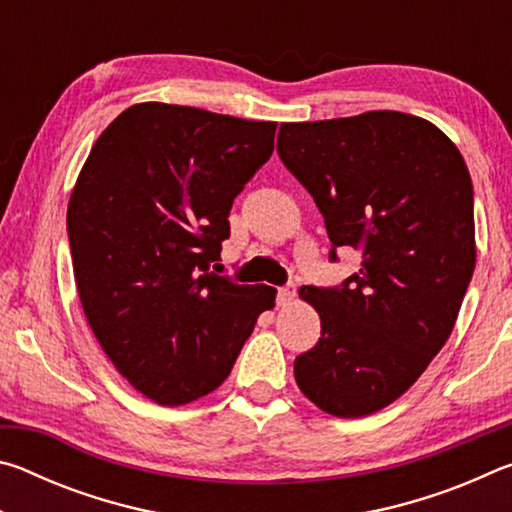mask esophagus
I'll return each instance as SVG.
<instances>
[{
	"label": "esophagus",
	"mask_w": 512,
	"mask_h": 512,
	"mask_svg": "<svg viewBox=\"0 0 512 512\" xmlns=\"http://www.w3.org/2000/svg\"><path fill=\"white\" fill-rule=\"evenodd\" d=\"M293 298H296V287H293V284H287V287L277 289V305L280 307L291 305Z\"/></svg>",
	"instance_id": "1"
}]
</instances>
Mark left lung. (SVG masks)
I'll list each match as a JSON object with an SVG mask.
<instances>
[{
	"mask_svg": "<svg viewBox=\"0 0 512 512\" xmlns=\"http://www.w3.org/2000/svg\"><path fill=\"white\" fill-rule=\"evenodd\" d=\"M277 153L332 246L363 257L343 287L300 289L320 339L293 375L320 411L363 418L409 391L452 334L476 264L470 171L438 126L395 110L282 124Z\"/></svg>",
	"mask_w": 512,
	"mask_h": 512,
	"instance_id": "8db88e82",
	"label": "left lung"
}]
</instances>
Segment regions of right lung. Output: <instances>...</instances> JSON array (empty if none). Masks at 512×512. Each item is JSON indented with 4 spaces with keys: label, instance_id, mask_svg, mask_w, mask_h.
I'll use <instances>...</instances> for the list:
<instances>
[{
    "label": "right lung",
    "instance_id": "obj_1",
    "mask_svg": "<svg viewBox=\"0 0 512 512\" xmlns=\"http://www.w3.org/2000/svg\"><path fill=\"white\" fill-rule=\"evenodd\" d=\"M275 121L146 101L99 135L67 205L74 280L101 350L160 406L228 379L275 289L207 271Z\"/></svg>",
    "mask_w": 512,
    "mask_h": 512
}]
</instances>
